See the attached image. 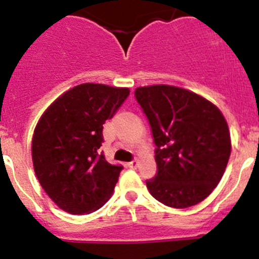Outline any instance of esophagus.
I'll return each mask as SVG.
<instances>
[{"label":"esophagus","instance_id":"1","mask_svg":"<svg viewBox=\"0 0 259 259\" xmlns=\"http://www.w3.org/2000/svg\"><path fill=\"white\" fill-rule=\"evenodd\" d=\"M137 166H138L137 160H133V161H130L129 164H127V167L129 168H137Z\"/></svg>","mask_w":259,"mask_h":259}]
</instances>
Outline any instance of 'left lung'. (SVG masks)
<instances>
[{
	"instance_id": "1",
	"label": "left lung",
	"mask_w": 259,
	"mask_h": 259,
	"mask_svg": "<svg viewBox=\"0 0 259 259\" xmlns=\"http://www.w3.org/2000/svg\"><path fill=\"white\" fill-rule=\"evenodd\" d=\"M151 126L157 174L146 180L150 194L168 207L197 205L222 179L231 155L225 116L196 93L172 85L135 89Z\"/></svg>"
}]
</instances>
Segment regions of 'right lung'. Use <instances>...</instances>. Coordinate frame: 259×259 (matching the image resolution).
<instances>
[{"instance_id":"add662e5","label":"right lung","mask_w":259,"mask_h":259,"mask_svg":"<svg viewBox=\"0 0 259 259\" xmlns=\"http://www.w3.org/2000/svg\"><path fill=\"white\" fill-rule=\"evenodd\" d=\"M127 88L84 83L54 100L32 139V160L40 186L72 214L97 211L110 198L121 165L99 152L103 124L129 97Z\"/></svg>"}]
</instances>
